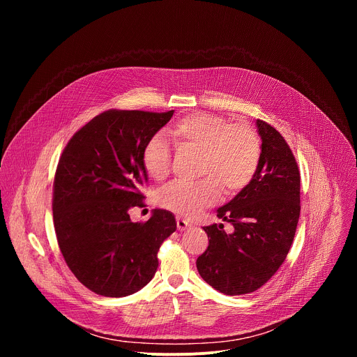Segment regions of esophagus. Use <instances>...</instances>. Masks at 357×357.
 Here are the masks:
<instances>
[{
  "label": "esophagus",
  "instance_id": "esophagus-1",
  "mask_svg": "<svg viewBox=\"0 0 357 357\" xmlns=\"http://www.w3.org/2000/svg\"><path fill=\"white\" fill-rule=\"evenodd\" d=\"M176 227H178V230L182 231V230H186L188 227H190V223L182 218H176Z\"/></svg>",
  "mask_w": 357,
  "mask_h": 357
}]
</instances>
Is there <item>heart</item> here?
<instances>
[{"instance_id": "1", "label": "heart", "mask_w": 357, "mask_h": 357, "mask_svg": "<svg viewBox=\"0 0 357 357\" xmlns=\"http://www.w3.org/2000/svg\"><path fill=\"white\" fill-rule=\"evenodd\" d=\"M168 135L181 152H196V183H172L158 195L160 205L192 218L218 200L220 189L231 196L243 190L259 168L261 144L257 132L247 124H230L218 114L196 113L178 120ZM142 167L155 181H162L171 169V149L160 134L152 135L141 152Z\"/></svg>"}]
</instances>
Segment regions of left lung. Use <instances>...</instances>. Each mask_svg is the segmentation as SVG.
I'll return each instance as SVG.
<instances>
[{
	"label": "left lung",
	"instance_id": "1",
	"mask_svg": "<svg viewBox=\"0 0 357 357\" xmlns=\"http://www.w3.org/2000/svg\"><path fill=\"white\" fill-rule=\"evenodd\" d=\"M261 155L256 175L218 218L233 226L203 227L209 237L197 257L200 277L226 295H243L263 287L281 267L299 219V169L284 137L263 120L256 121Z\"/></svg>",
	"mask_w": 357,
	"mask_h": 357
}]
</instances>
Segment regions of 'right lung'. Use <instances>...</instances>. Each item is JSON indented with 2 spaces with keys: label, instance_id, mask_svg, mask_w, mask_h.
Returning <instances> with one entry per match:
<instances>
[{
  "label": "right lung",
  "instance_id": "add662e5",
  "mask_svg": "<svg viewBox=\"0 0 357 357\" xmlns=\"http://www.w3.org/2000/svg\"><path fill=\"white\" fill-rule=\"evenodd\" d=\"M172 116L109 110L62 152L52 202L58 244L75 277L98 295L120 298L145 287L158 268L161 244L176 230L175 216L164 209L152 211L145 223L128 215L144 205L142 148Z\"/></svg>",
  "mask_w": 357,
  "mask_h": 357
}]
</instances>
